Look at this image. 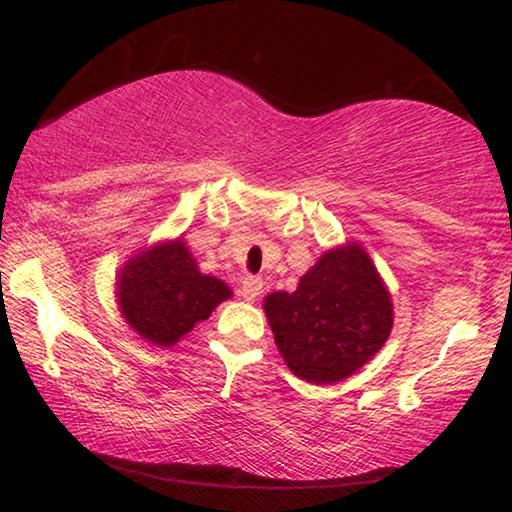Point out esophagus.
Masks as SVG:
<instances>
[{
	"instance_id": "1",
	"label": "esophagus",
	"mask_w": 512,
	"mask_h": 512,
	"mask_svg": "<svg viewBox=\"0 0 512 512\" xmlns=\"http://www.w3.org/2000/svg\"><path fill=\"white\" fill-rule=\"evenodd\" d=\"M262 289H264V282H262V277H255V275H248V277H244V280H241V287H239V291H241V296H244L246 300H257L259 296H262Z\"/></svg>"
}]
</instances>
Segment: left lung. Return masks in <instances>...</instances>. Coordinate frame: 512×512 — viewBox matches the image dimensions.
<instances>
[{
  "instance_id": "obj_1",
  "label": "left lung",
  "mask_w": 512,
  "mask_h": 512,
  "mask_svg": "<svg viewBox=\"0 0 512 512\" xmlns=\"http://www.w3.org/2000/svg\"><path fill=\"white\" fill-rule=\"evenodd\" d=\"M275 345L309 384H336L368 363L393 329V302L359 244L327 250L293 293L264 298Z\"/></svg>"
}]
</instances>
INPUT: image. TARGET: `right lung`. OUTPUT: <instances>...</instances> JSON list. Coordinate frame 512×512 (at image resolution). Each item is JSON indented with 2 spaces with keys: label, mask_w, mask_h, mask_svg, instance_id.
Returning a JSON list of instances; mask_svg holds the SVG:
<instances>
[{
  "label": "right lung",
  "mask_w": 512,
  "mask_h": 512,
  "mask_svg": "<svg viewBox=\"0 0 512 512\" xmlns=\"http://www.w3.org/2000/svg\"><path fill=\"white\" fill-rule=\"evenodd\" d=\"M230 296L228 284L198 271L180 237L142 250L117 277L121 316L158 348L176 345Z\"/></svg>",
  "instance_id": "add662e5"
}]
</instances>
